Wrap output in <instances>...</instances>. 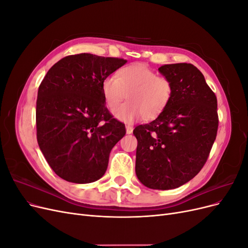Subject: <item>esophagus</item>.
Here are the masks:
<instances>
[{
  "instance_id": "esophagus-1",
  "label": "esophagus",
  "mask_w": 248,
  "mask_h": 248,
  "mask_svg": "<svg viewBox=\"0 0 248 248\" xmlns=\"http://www.w3.org/2000/svg\"><path fill=\"white\" fill-rule=\"evenodd\" d=\"M126 133L127 134H131L132 133V131H133V127L132 126H130V125H126Z\"/></svg>"
}]
</instances>
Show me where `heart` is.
<instances>
[{
	"label": "heart",
	"mask_w": 248,
	"mask_h": 248,
	"mask_svg": "<svg viewBox=\"0 0 248 248\" xmlns=\"http://www.w3.org/2000/svg\"><path fill=\"white\" fill-rule=\"evenodd\" d=\"M104 101L109 108L117 107L129 93L128 100L112 110V115L125 123L144 117L152 120L166 109L172 96L170 79L141 64L126 66L116 74L104 78L101 84Z\"/></svg>",
	"instance_id": "heart-1"
}]
</instances>
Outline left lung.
I'll use <instances>...</instances> for the list:
<instances>
[{
  "mask_svg": "<svg viewBox=\"0 0 248 248\" xmlns=\"http://www.w3.org/2000/svg\"><path fill=\"white\" fill-rule=\"evenodd\" d=\"M158 71L170 80L172 96L154 121L133 130L136 174L149 188L168 190L190 181L204 167L218 116L216 96L196 66L168 64Z\"/></svg>",
  "mask_w": 248,
  "mask_h": 248,
  "instance_id": "1",
  "label": "left lung"
}]
</instances>
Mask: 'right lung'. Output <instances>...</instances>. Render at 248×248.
I'll return each instance as SVG.
<instances>
[{
    "mask_svg": "<svg viewBox=\"0 0 248 248\" xmlns=\"http://www.w3.org/2000/svg\"><path fill=\"white\" fill-rule=\"evenodd\" d=\"M126 60L79 54L60 60L47 71L36 103L37 140L56 174L86 184L106 172L109 153L125 136L103 98L104 78Z\"/></svg>",
    "mask_w": 248,
    "mask_h": 248,
    "instance_id": "obj_1",
    "label": "right lung"
}]
</instances>
